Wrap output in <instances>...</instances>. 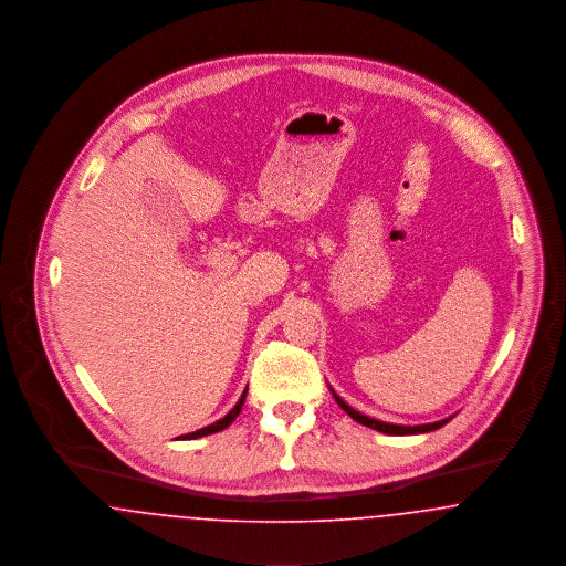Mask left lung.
<instances>
[{
	"label": "left lung",
	"mask_w": 566,
	"mask_h": 566,
	"mask_svg": "<svg viewBox=\"0 0 566 566\" xmlns=\"http://www.w3.org/2000/svg\"><path fill=\"white\" fill-rule=\"evenodd\" d=\"M332 396H334V400L338 402V407L347 413V416L352 417V419H356L357 423H361V426H366V428H373V430H379V432H384V434H396V437H402V434H421V432H432V430H439L441 426H446L447 421L451 419V417H447V419H441V421H434V423H421V426H398V423H386V421H379V419H373V417L361 416V413H357L356 409H352L345 400H340L336 394H334V389H332Z\"/></svg>",
	"instance_id": "1"
}]
</instances>
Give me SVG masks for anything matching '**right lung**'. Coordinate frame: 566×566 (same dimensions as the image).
Returning a JSON list of instances; mask_svg holds the SVG:
<instances>
[{"label": "right lung", "mask_w": 566, "mask_h": 566, "mask_svg": "<svg viewBox=\"0 0 566 566\" xmlns=\"http://www.w3.org/2000/svg\"><path fill=\"white\" fill-rule=\"evenodd\" d=\"M244 398H247V389L242 391V396H240L239 402H237V407L228 413L226 417H221L219 421H214V423H210L207 428H202V430H196V432H189V434H182L179 439H200V437H207V434H214V432H219V430H223V428H228L237 417H239L240 409H242V405H244Z\"/></svg>", "instance_id": "1"}]
</instances>
